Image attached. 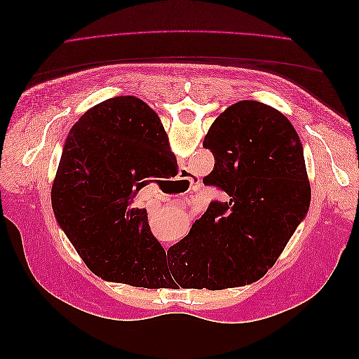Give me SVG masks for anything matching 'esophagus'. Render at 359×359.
Instances as JSON below:
<instances>
[{
    "label": "esophagus",
    "mask_w": 359,
    "mask_h": 359,
    "mask_svg": "<svg viewBox=\"0 0 359 359\" xmlns=\"http://www.w3.org/2000/svg\"><path fill=\"white\" fill-rule=\"evenodd\" d=\"M182 175H184V177H182ZM186 175H187V170H182V172H181V177H180V180H190V181H191V178H190V177H186ZM163 245H165V248H169V243H165Z\"/></svg>",
    "instance_id": "1"
}]
</instances>
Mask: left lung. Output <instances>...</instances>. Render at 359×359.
Here are the masks:
<instances>
[{"label": "left lung", "instance_id": "8db88e82", "mask_svg": "<svg viewBox=\"0 0 359 359\" xmlns=\"http://www.w3.org/2000/svg\"><path fill=\"white\" fill-rule=\"evenodd\" d=\"M214 169L203 184L212 201L190 233L168 250L161 286L219 290L266 274L310 206L301 140L289 119L268 104L244 100L215 119L203 140Z\"/></svg>", "mask_w": 359, "mask_h": 359}]
</instances>
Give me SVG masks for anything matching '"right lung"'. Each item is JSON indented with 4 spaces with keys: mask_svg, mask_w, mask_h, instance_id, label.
I'll list each match as a JSON object with an SVG mask.
<instances>
[{
    "mask_svg": "<svg viewBox=\"0 0 359 359\" xmlns=\"http://www.w3.org/2000/svg\"><path fill=\"white\" fill-rule=\"evenodd\" d=\"M173 170L177 158L163 124L136 97L95 104L72 127L52 184V208L94 274L158 287L166 252L135 199L149 178Z\"/></svg>",
    "mask_w": 359,
    "mask_h": 359,
    "instance_id": "1",
    "label": "right lung"
}]
</instances>
